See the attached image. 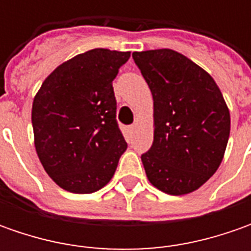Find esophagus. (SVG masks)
Instances as JSON below:
<instances>
[{"instance_id":"esophagus-1","label":"esophagus","mask_w":251,"mask_h":251,"mask_svg":"<svg viewBox=\"0 0 251 251\" xmlns=\"http://www.w3.org/2000/svg\"><path fill=\"white\" fill-rule=\"evenodd\" d=\"M134 131H135V124H132V126H130V127H128V132H130V134H132Z\"/></svg>"}]
</instances>
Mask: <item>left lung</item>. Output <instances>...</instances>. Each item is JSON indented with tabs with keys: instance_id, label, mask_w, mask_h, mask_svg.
<instances>
[{
	"instance_id": "left-lung-1",
	"label": "left lung",
	"mask_w": 251,
	"mask_h": 251,
	"mask_svg": "<svg viewBox=\"0 0 251 251\" xmlns=\"http://www.w3.org/2000/svg\"><path fill=\"white\" fill-rule=\"evenodd\" d=\"M153 98V142L141 155L148 180L172 196L201 187L219 168L230 116L212 76L183 54L132 53Z\"/></svg>"
}]
</instances>
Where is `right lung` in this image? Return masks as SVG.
Masks as SVG:
<instances>
[{
    "mask_svg": "<svg viewBox=\"0 0 251 251\" xmlns=\"http://www.w3.org/2000/svg\"><path fill=\"white\" fill-rule=\"evenodd\" d=\"M130 51L93 49L63 63L34 96L37 156L64 190L89 194L106 186L127 150L116 119L113 79Z\"/></svg>",
    "mask_w": 251,
    "mask_h": 251,
    "instance_id": "1",
    "label": "right lung"
}]
</instances>
